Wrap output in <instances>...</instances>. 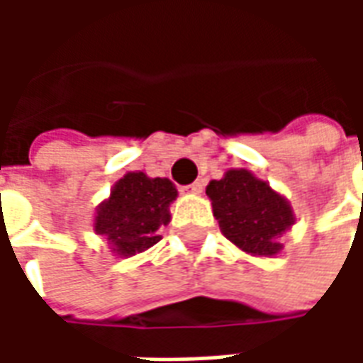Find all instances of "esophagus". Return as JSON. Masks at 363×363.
I'll return each mask as SVG.
<instances>
[{
    "mask_svg": "<svg viewBox=\"0 0 363 363\" xmlns=\"http://www.w3.org/2000/svg\"><path fill=\"white\" fill-rule=\"evenodd\" d=\"M202 189H204V182L202 181H194L192 184H189V186H184V192H190V194H200L202 192Z\"/></svg>",
    "mask_w": 363,
    "mask_h": 363,
    "instance_id": "esophagus-1",
    "label": "esophagus"
}]
</instances>
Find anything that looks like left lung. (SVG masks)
<instances>
[{
  "label": "left lung",
  "instance_id": "1",
  "mask_svg": "<svg viewBox=\"0 0 363 363\" xmlns=\"http://www.w3.org/2000/svg\"><path fill=\"white\" fill-rule=\"evenodd\" d=\"M220 229L231 243L252 255L270 257L280 251L278 237L294 223L288 202L249 171H228L206 189Z\"/></svg>",
  "mask_w": 363,
  "mask_h": 363
}]
</instances>
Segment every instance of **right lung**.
<instances>
[{"mask_svg": "<svg viewBox=\"0 0 363 363\" xmlns=\"http://www.w3.org/2000/svg\"><path fill=\"white\" fill-rule=\"evenodd\" d=\"M174 198L177 190L169 179L128 173L99 208L95 231L108 237L118 255L130 257L145 251L161 239L157 229L169 223V204Z\"/></svg>", "mask_w": 363, "mask_h": 363, "instance_id": "1", "label": "right lung"}]
</instances>
